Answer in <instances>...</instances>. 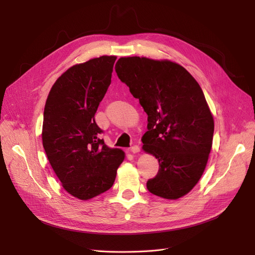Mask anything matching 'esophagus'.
Returning <instances> with one entry per match:
<instances>
[{
	"label": "esophagus",
	"mask_w": 255,
	"mask_h": 255,
	"mask_svg": "<svg viewBox=\"0 0 255 255\" xmlns=\"http://www.w3.org/2000/svg\"><path fill=\"white\" fill-rule=\"evenodd\" d=\"M129 151L132 152L133 154H135V153H138L140 151V148H139V145H133V146H130V149H129Z\"/></svg>",
	"instance_id": "1"
}]
</instances>
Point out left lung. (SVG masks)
Instances as JSON below:
<instances>
[{"label":"left lung","instance_id":"left-lung-1","mask_svg":"<svg viewBox=\"0 0 255 255\" xmlns=\"http://www.w3.org/2000/svg\"><path fill=\"white\" fill-rule=\"evenodd\" d=\"M115 69L148 115L142 149L157 158L159 169L146 188L169 200L187 195L201 179L213 143L214 118L201 87L166 59L121 57Z\"/></svg>","mask_w":255,"mask_h":255}]
</instances>
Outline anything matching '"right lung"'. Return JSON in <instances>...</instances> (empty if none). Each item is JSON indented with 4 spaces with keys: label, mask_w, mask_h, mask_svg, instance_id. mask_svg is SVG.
Wrapping results in <instances>:
<instances>
[{
    "label": "right lung",
    "mask_w": 255,
    "mask_h": 255,
    "mask_svg": "<svg viewBox=\"0 0 255 255\" xmlns=\"http://www.w3.org/2000/svg\"><path fill=\"white\" fill-rule=\"evenodd\" d=\"M116 59L105 55L69 68L54 83L45 102V154L65 190L80 200L109 190L125 159V152L100 139L102 129L95 121Z\"/></svg>",
    "instance_id": "add662e5"
}]
</instances>
